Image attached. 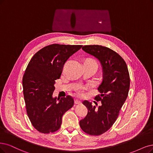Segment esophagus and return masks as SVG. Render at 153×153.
I'll use <instances>...</instances> for the list:
<instances>
[{"mask_svg": "<svg viewBox=\"0 0 153 153\" xmlns=\"http://www.w3.org/2000/svg\"><path fill=\"white\" fill-rule=\"evenodd\" d=\"M74 103H75V104H81V101H79V100H76L75 101H74Z\"/></svg>", "mask_w": 153, "mask_h": 153, "instance_id": "34e87169", "label": "esophagus"}]
</instances>
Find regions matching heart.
I'll list each match as a JSON object with an SVG mask.
<instances>
[{
    "label": "heart",
    "mask_w": 153,
    "mask_h": 153,
    "mask_svg": "<svg viewBox=\"0 0 153 153\" xmlns=\"http://www.w3.org/2000/svg\"><path fill=\"white\" fill-rule=\"evenodd\" d=\"M84 88L83 87H79L77 89V93L80 96H82L83 94V93H84Z\"/></svg>",
    "instance_id": "1"
}]
</instances>
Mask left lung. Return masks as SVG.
<instances>
[{"label":"left lung","mask_w":153,"mask_h":153,"mask_svg":"<svg viewBox=\"0 0 153 153\" xmlns=\"http://www.w3.org/2000/svg\"><path fill=\"white\" fill-rule=\"evenodd\" d=\"M82 49L100 62L103 70V81L98 88L100 94L94 100L101 102L98 108L88 101V114L79 122L82 131L91 135H100L115 123L128 97L130 76L126 62L115 51L101 45H85Z\"/></svg>","instance_id":"obj_1"}]
</instances>
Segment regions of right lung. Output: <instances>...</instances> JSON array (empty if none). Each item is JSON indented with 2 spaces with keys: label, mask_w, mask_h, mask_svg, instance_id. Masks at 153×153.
Wrapping results in <instances>:
<instances>
[{
  "label": "right lung",
  "mask_w": 153,
  "mask_h": 153,
  "mask_svg": "<svg viewBox=\"0 0 153 153\" xmlns=\"http://www.w3.org/2000/svg\"><path fill=\"white\" fill-rule=\"evenodd\" d=\"M82 45L52 44L39 50L28 64L22 78L28 117L33 126L43 134L60 128L62 118L74 103L71 96L53 98L55 80L60 78L65 62Z\"/></svg>",
  "instance_id": "1"
}]
</instances>
